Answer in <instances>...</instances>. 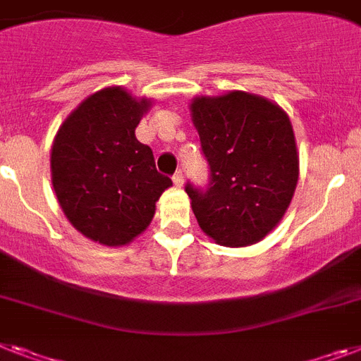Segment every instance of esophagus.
Segmentation results:
<instances>
[{
  "label": "esophagus",
  "instance_id": "1",
  "mask_svg": "<svg viewBox=\"0 0 361 361\" xmlns=\"http://www.w3.org/2000/svg\"><path fill=\"white\" fill-rule=\"evenodd\" d=\"M173 183H175V186H183V183H184V173H183V169H177V171H175V175H173Z\"/></svg>",
  "mask_w": 361,
  "mask_h": 361
}]
</instances>
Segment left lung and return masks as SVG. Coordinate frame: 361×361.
<instances>
[{
	"instance_id": "8db88e82",
	"label": "left lung",
	"mask_w": 361,
	"mask_h": 361,
	"mask_svg": "<svg viewBox=\"0 0 361 361\" xmlns=\"http://www.w3.org/2000/svg\"><path fill=\"white\" fill-rule=\"evenodd\" d=\"M192 118L210 169L207 188H184L199 227L221 245H252L276 227L297 186L290 118L245 92L197 97Z\"/></svg>"
}]
</instances>
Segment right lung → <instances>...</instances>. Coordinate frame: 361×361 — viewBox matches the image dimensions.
Wrapping results in <instances>:
<instances>
[{"instance_id":"right-lung-1","label":"right lung","mask_w":361,"mask_h":361,"mask_svg":"<svg viewBox=\"0 0 361 361\" xmlns=\"http://www.w3.org/2000/svg\"><path fill=\"white\" fill-rule=\"evenodd\" d=\"M147 109V99L120 86L103 88L68 116L53 142L51 180L62 212L103 245H125L145 231L154 202L173 184L134 136Z\"/></svg>"}]
</instances>
